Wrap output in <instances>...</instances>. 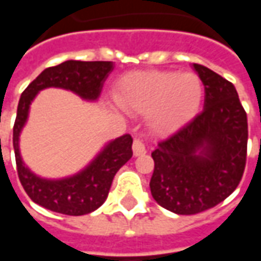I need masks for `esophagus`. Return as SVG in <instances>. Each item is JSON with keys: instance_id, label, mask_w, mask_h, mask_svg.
<instances>
[{"instance_id": "obj_1", "label": "esophagus", "mask_w": 261, "mask_h": 261, "mask_svg": "<svg viewBox=\"0 0 261 261\" xmlns=\"http://www.w3.org/2000/svg\"><path fill=\"white\" fill-rule=\"evenodd\" d=\"M133 152L136 156H141L144 153H147V147L145 144L141 141V140H134L133 142Z\"/></svg>"}]
</instances>
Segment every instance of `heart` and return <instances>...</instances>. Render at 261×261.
Returning <instances> with one entry per match:
<instances>
[{"label": "heart", "mask_w": 261, "mask_h": 261, "mask_svg": "<svg viewBox=\"0 0 261 261\" xmlns=\"http://www.w3.org/2000/svg\"><path fill=\"white\" fill-rule=\"evenodd\" d=\"M204 86L194 72L137 71L124 75L114 100L128 113H147L153 134L175 133L192 121L201 108Z\"/></svg>", "instance_id": "obj_1"}]
</instances>
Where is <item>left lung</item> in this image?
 <instances>
[{
    "label": "left lung",
    "mask_w": 261,
    "mask_h": 261,
    "mask_svg": "<svg viewBox=\"0 0 261 261\" xmlns=\"http://www.w3.org/2000/svg\"><path fill=\"white\" fill-rule=\"evenodd\" d=\"M204 85V109L152 152L151 194L180 215L201 213L232 194L246 165L247 119L235 86L193 64Z\"/></svg>",
    "instance_id": "1"
}]
</instances>
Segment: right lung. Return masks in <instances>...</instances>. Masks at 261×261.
Masks as SVG:
<instances>
[{"mask_svg": "<svg viewBox=\"0 0 261 261\" xmlns=\"http://www.w3.org/2000/svg\"><path fill=\"white\" fill-rule=\"evenodd\" d=\"M113 69V61L68 60L42 71L23 91L18 103L12 140L18 176L32 201L65 215H85L106 201L114 175L133 156L130 134L108 141L86 166L74 175L59 179L43 177L31 170L20 155L19 140L29 119L32 102L39 92L47 88H60L72 92L86 102H96L105 81Z\"/></svg>", "mask_w": 261, "mask_h": 261, "instance_id": "obj_1", "label": "right lung"}]
</instances>
